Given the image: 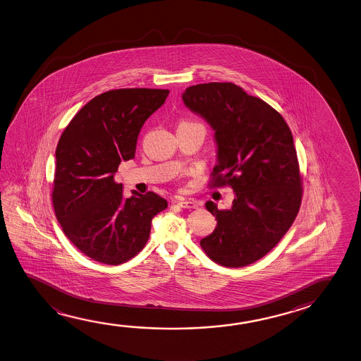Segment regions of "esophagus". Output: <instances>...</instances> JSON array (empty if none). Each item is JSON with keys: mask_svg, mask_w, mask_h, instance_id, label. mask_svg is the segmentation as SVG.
Here are the masks:
<instances>
[{"mask_svg": "<svg viewBox=\"0 0 361 361\" xmlns=\"http://www.w3.org/2000/svg\"><path fill=\"white\" fill-rule=\"evenodd\" d=\"M177 203L180 207L188 208V209H193V208L198 207V203H197L195 200H184V198H180V200H178Z\"/></svg>", "mask_w": 361, "mask_h": 361, "instance_id": "1", "label": "esophagus"}]
</instances>
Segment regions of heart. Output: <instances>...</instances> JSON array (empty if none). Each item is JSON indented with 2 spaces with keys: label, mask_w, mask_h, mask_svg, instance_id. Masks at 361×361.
Returning <instances> with one entry per match:
<instances>
[{
  "label": "heart",
  "mask_w": 361,
  "mask_h": 361,
  "mask_svg": "<svg viewBox=\"0 0 361 361\" xmlns=\"http://www.w3.org/2000/svg\"><path fill=\"white\" fill-rule=\"evenodd\" d=\"M185 125H198L197 123H192V121H182V123H179V126H185ZM178 126V128H179Z\"/></svg>",
  "instance_id": "b5f03b06"
}]
</instances>
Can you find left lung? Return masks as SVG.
Wrapping results in <instances>:
<instances>
[{
    "label": "left lung",
    "mask_w": 361,
    "mask_h": 361,
    "mask_svg": "<svg viewBox=\"0 0 361 361\" xmlns=\"http://www.w3.org/2000/svg\"><path fill=\"white\" fill-rule=\"evenodd\" d=\"M182 97L214 130L217 164L209 185L235 192L228 209L206 202L217 226L202 238V250L227 268L255 263L281 241L300 211L303 183L292 131L270 104L231 82L190 86Z\"/></svg>",
    "instance_id": "1"
}]
</instances>
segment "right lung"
<instances>
[{
	"instance_id": "right-lung-1",
	"label": "right lung",
	"mask_w": 361,
	"mask_h": 361,
	"mask_svg": "<svg viewBox=\"0 0 361 361\" xmlns=\"http://www.w3.org/2000/svg\"><path fill=\"white\" fill-rule=\"evenodd\" d=\"M168 90L120 88L92 98L63 131L55 150L51 202L71 243L98 263L118 265L147 245L154 216L168 202L154 192L123 197L114 176L134 159L140 128Z\"/></svg>"
}]
</instances>
